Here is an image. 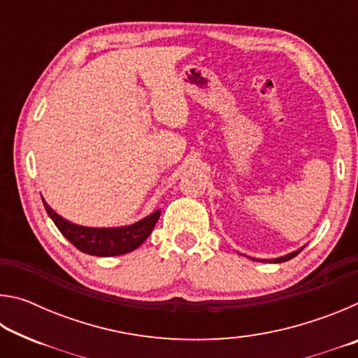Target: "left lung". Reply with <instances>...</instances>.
Instances as JSON below:
<instances>
[{"label": "left lung", "instance_id": "1", "mask_svg": "<svg viewBox=\"0 0 358 358\" xmlns=\"http://www.w3.org/2000/svg\"><path fill=\"white\" fill-rule=\"evenodd\" d=\"M303 248L305 246H301V248H299V250L296 251H294V252H289V254H286V256H282V257H276V259H270V260H266V259H262V260H259V259H252V257H250L251 260H259V262H273V264H281V262H286V260H290V259H294L296 254H299Z\"/></svg>", "mask_w": 358, "mask_h": 358}]
</instances>
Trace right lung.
I'll return each mask as SVG.
<instances>
[{"mask_svg":"<svg viewBox=\"0 0 358 358\" xmlns=\"http://www.w3.org/2000/svg\"><path fill=\"white\" fill-rule=\"evenodd\" d=\"M44 207L47 215L52 217L59 232L68 238L77 250H80L90 256L98 257H112L128 254L137 250L145 240L150 237L151 230L155 229L157 220H159L161 210H155L153 213L142 217L134 224L120 227H87L80 224H74L63 216H59L44 199Z\"/></svg>","mask_w":358,"mask_h":358,"instance_id":"obj_1","label":"right lung"}]
</instances>
